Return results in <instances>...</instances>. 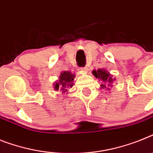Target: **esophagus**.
I'll use <instances>...</instances> for the list:
<instances>
[{
	"label": "esophagus",
	"mask_w": 153,
	"mask_h": 153,
	"mask_svg": "<svg viewBox=\"0 0 153 153\" xmlns=\"http://www.w3.org/2000/svg\"><path fill=\"white\" fill-rule=\"evenodd\" d=\"M79 71L82 73H86L88 71V68H79Z\"/></svg>",
	"instance_id": "1"
}]
</instances>
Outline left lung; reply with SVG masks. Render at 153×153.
Masks as SVG:
<instances>
[{
  "label": "left lung",
  "instance_id": "8db88e82",
  "mask_svg": "<svg viewBox=\"0 0 153 153\" xmlns=\"http://www.w3.org/2000/svg\"><path fill=\"white\" fill-rule=\"evenodd\" d=\"M92 73L96 79L102 81V84L100 85L101 88H103L106 91L110 90L111 87L113 86V83L116 81V79L113 78L112 74L106 69L100 68L98 70H93Z\"/></svg>",
  "mask_w": 153,
  "mask_h": 153
}]
</instances>
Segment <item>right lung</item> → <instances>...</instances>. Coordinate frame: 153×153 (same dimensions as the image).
<instances>
[{
	"instance_id": "1",
	"label": "right lung",
	"mask_w": 153,
	"mask_h": 153,
	"mask_svg": "<svg viewBox=\"0 0 153 153\" xmlns=\"http://www.w3.org/2000/svg\"><path fill=\"white\" fill-rule=\"evenodd\" d=\"M75 77V74L71 73V71H62L61 72V74L59 76V79L56 81L54 82L53 85V88L55 90H60L62 94L68 95V91L70 88H72L73 82H74V79Z\"/></svg>"
}]
</instances>
